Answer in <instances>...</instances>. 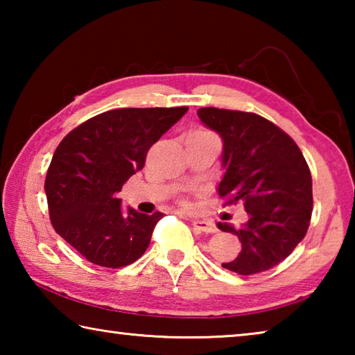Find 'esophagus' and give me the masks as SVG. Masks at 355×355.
Here are the masks:
<instances>
[{
  "label": "esophagus",
  "mask_w": 355,
  "mask_h": 355,
  "mask_svg": "<svg viewBox=\"0 0 355 355\" xmlns=\"http://www.w3.org/2000/svg\"><path fill=\"white\" fill-rule=\"evenodd\" d=\"M177 214L180 216H184L183 211H177ZM191 224L194 228L200 232H205V233H214L216 232V225L213 220H208V219H194V218H189Z\"/></svg>",
  "instance_id": "obj_1"
}]
</instances>
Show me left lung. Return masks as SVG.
Instances as JSON below:
<instances>
[{
    "label": "left lung",
    "instance_id": "left-lung-1",
    "mask_svg": "<svg viewBox=\"0 0 355 355\" xmlns=\"http://www.w3.org/2000/svg\"><path fill=\"white\" fill-rule=\"evenodd\" d=\"M197 116L224 141L219 196L228 203L243 200L248 213L239 227L218 222L241 241L238 257L222 268L241 275L268 271L309 230L313 194L307 161L285 131L258 114L200 107Z\"/></svg>",
    "mask_w": 355,
    "mask_h": 355
}]
</instances>
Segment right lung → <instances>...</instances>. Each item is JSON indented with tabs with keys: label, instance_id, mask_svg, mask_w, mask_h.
Masks as SVG:
<instances>
[{
	"label": "right lung",
	"instance_id": "obj_1",
	"mask_svg": "<svg viewBox=\"0 0 355 355\" xmlns=\"http://www.w3.org/2000/svg\"><path fill=\"white\" fill-rule=\"evenodd\" d=\"M188 107H123L71 130L53 155L45 178L51 224L94 264L122 268L148 248L163 213L123 211L119 192L146 164L148 148Z\"/></svg>",
	"mask_w": 355,
	"mask_h": 355
}]
</instances>
